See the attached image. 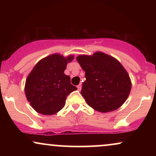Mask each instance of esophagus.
Returning <instances> with one entry per match:
<instances>
[{
  "label": "esophagus",
  "mask_w": 156,
  "mask_h": 156,
  "mask_svg": "<svg viewBox=\"0 0 156 156\" xmlns=\"http://www.w3.org/2000/svg\"><path fill=\"white\" fill-rule=\"evenodd\" d=\"M81 87H82V86H81V84H79V85H78V86H77V88H78V90H80V89H81Z\"/></svg>",
  "instance_id": "34e87169"
}]
</instances>
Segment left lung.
<instances>
[{
	"instance_id": "1",
	"label": "left lung",
	"mask_w": 156,
	"mask_h": 156,
	"mask_svg": "<svg viewBox=\"0 0 156 156\" xmlns=\"http://www.w3.org/2000/svg\"><path fill=\"white\" fill-rule=\"evenodd\" d=\"M86 80L80 94L89 106L99 112L116 110L125 103L131 89L129 75L119 61L102 52L77 57Z\"/></svg>"
}]
</instances>
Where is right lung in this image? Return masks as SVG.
<instances>
[{
	"label": "right lung",
	"mask_w": 156,
	"mask_h": 156,
	"mask_svg": "<svg viewBox=\"0 0 156 156\" xmlns=\"http://www.w3.org/2000/svg\"><path fill=\"white\" fill-rule=\"evenodd\" d=\"M73 58V55L66 58L58 53L52 54L39 61L29 73L25 93L36 112L52 115L64 108L68 94L77 89L71 84L70 77L64 73Z\"/></svg>",
	"instance_id": "add662e5"
}]
</instances>
